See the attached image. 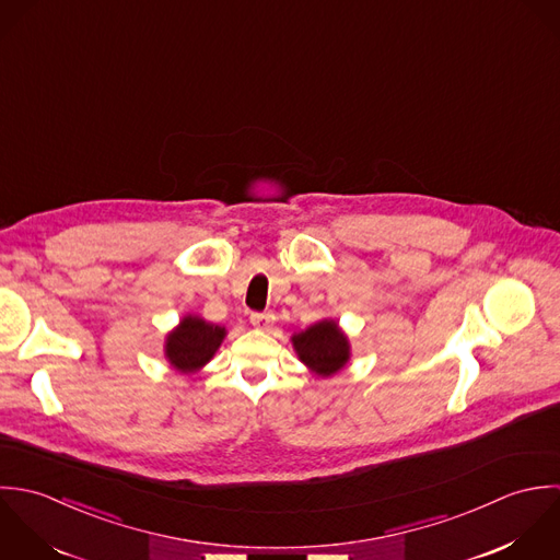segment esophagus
Here are the masks:
<instances>
[{
	"mask_svg": "<svg viewBox=\"0 0 560 560\" xmlns=\"http://www.w3.org/2000/svg\"><path fill=\"white\" fill-rule=\"evenodd\" d=\"M275 316L270 312H253L250 314V325L257 329H268L272 325Z\"/></svg>",
	"mask_w": 560,
	"mask_h": 560,
	"instance_id": "34e87169",
	"label": "esophagus"
}]
</instances>
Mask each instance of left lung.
Wrapping results in <instances>:
<instances>
[{"label":"left lung","instance_id":"8db88e82","mask_svg":"<svg viewBox=\"0 0 560 560\" xmlns=\"http://www.w3.org/2000/svg\"><path fill=\"white\" fill-rule=\"evenodd\" d=\"M294 348L314 372L329 376L348 361V339L334 320L318 323L307 331L292 337Z\"/></svg>","mask_w":560,"mask_h":560}]
</instances>
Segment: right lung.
<instances>
[{
    "mask_svg": "<svg viewBox=\"0 0 560 560\" xmlns=\"http://www.w3.org/2000/svg\"><path fill=\"white\" fill-rule=\"evenodd\" d=\"M224 329L217 325H208L201 318L188 316L182 325L168 334L166 339V357L182 372H195L203 363H208L223 341Z\"/></svg>",
    "mask_w": 560,
    "mask_h": 560,
    "instance_id": "add662e5",
    "label": "right lung"
}]
</instances>
